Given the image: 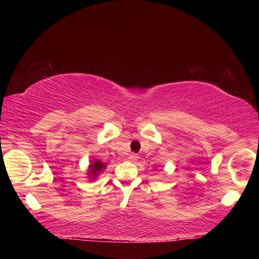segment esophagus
Returning <instances> with one entry per match:
<instances>
[{
  "mask_svg": "<svg viewBox=\"0 0 259 259\" xmlns=\"http://www.w3.org/2000/svg\"><path fill=\"white\" fill-rule=\"evenodd\" d=\"M128 160L131 161V162H135L138 160V155L136 154V153H130V154H128Z\"/></svg>",
  "mask_w": 259,
  "mask_h": 259,
  "instance_id": "obj_1",
  "label": "esophagus"
}]
</instances>
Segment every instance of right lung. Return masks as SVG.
I'll return each instance as SVG.
<instances>
[{
  "label": "right lung",
  "mask_w": 259,
  "mask_h": 259,
  "mask_svg": "<svg viewBox=\"0 0 259 259\" xmlns=\"http://www.w3.org/2000/svg\"><path fill=\"white\" fill-rule=\"evenodd\" d=\"M105 168H106V163H103V162L99 161V160H94L93 163L90 164V168H89L90 178L97 177L98 174L102 172Z\"/></svg>",
  "instance_id": "add662e5"
}]
</instances>
